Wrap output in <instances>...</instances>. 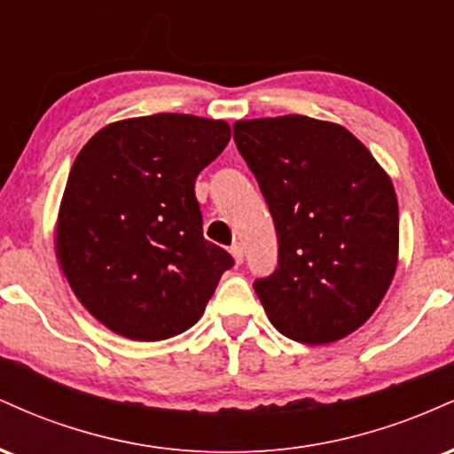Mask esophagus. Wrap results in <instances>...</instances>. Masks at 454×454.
Returning <instances> with one entry per match:
<instances>
[{"label": "esophagus", "instance_id": "1", "mask_svg": "<svg viewBox=\"0 0 454 454\" xmlns=\"http://www.w3.org/2000/svg\"><path fill=\"white\" fill-rule=\"evenodd\" d=\"M231 256L234 258V262H237V264L243 262V247H241V243H234L232 245V247H231Z\"/></svg>", "mask_w": 454, "mask_h": 454}]
</instances>
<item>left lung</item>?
I'll return each mask as SVG.
<instances>
[{
    "label": "left lung",
    "mask_w": 454,
    "mask_h": 454,
    "mask_svg": "<svg viewBox=\"0 0 454 454\" xmlns=\"http://www.w3.org/2000/svg\"><path fill=\"white\" fill-rule=\"evenodd\" d=\"M234 143L278 231V269L254 284L270 325L307 346L343 340L397 270L393 181L350 129L305 114L241 119Z\"/></svg>",
    "instance_id": "left-lung-1"
}]
</instances>
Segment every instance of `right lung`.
<instances>
[{"label":"right lung","mask_w":454,"mask_h":454,"mask_svg":"<svg viewBox=\"0 0 454 454\" xmlns=\"http://www.w3.org/2000/svg\"><path fill=\"white\" fill-rule=\"evenodd\" d=\"M231 140L223 119H121L72 164L55 252L72 293L117 335L160 341L194 326L234 260L202 237L196 176Z\"/></svg>","instance_id":"right-lung-1"}]
</instances>
